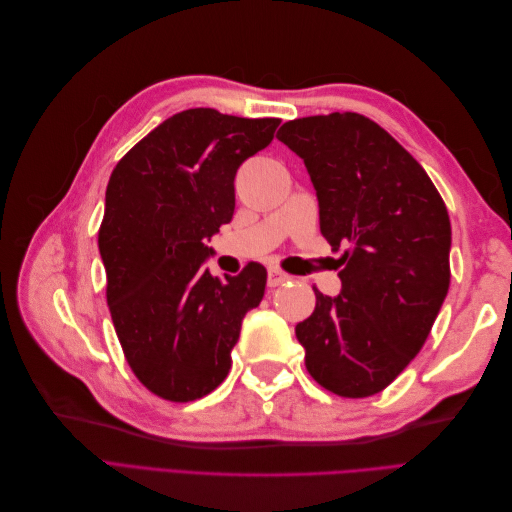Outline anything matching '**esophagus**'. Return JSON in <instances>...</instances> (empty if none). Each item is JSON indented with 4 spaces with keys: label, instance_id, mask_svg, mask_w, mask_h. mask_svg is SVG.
I'll return each instance as SVG.
<instances>
[{
    "label": "esophagus",
    "instance_id": "esophagus-1",
    "mask_svg": "<svg viewBox=\"0 0 512 512\" xmlns=\"http://www.w3.org/2000/svg\"><path fill=\"white\" fill-rule=\"evenodd\" d=\"M288 280H292V277H290L286 271H282L280 267H271V269H269V286H271V288L280 286V284H284V282H288Z\"/></svg>",
    "mask_w": 512,
    "mask_h": 512
}]
</instances>
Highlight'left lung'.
Returning <instances> with one entry per match:
<instances>
[{
    "mask_svg": "<svg viewBox=\"0 0 512 512\" xmlns=\"http://www.w3.org/2000/svg\"><path fill=\"white\" fill-rule=\"evenodd\" d=\"M277 138L318 194L320 232L342 292H316L299 322L305 367L339 397L384 391L423 348L451 284V220L436 185L395 138L359 113L286 121Z\"/></svg>",
    "mask_w": 512,
    "mask_h": 512,
    "instance_id": "left-lung-1",
    "label": "left lung"
}]
</instances>
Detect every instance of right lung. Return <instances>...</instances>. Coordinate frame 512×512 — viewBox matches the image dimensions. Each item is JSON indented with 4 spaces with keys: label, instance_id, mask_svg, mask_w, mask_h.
Segmentation results:
<instances>
[{
    "label": "right lung",
    "instance_id": "add662e5",
    "mask_svg": "<svg viewBox=\"0 0 512 512\" xmlns=\"http://www.w3.org/2000/svg\"><path fill=\"white\" fill-rule=\"evenodd\" d=\"M280 119L188 108L113 168L98 247L123 356L166 401L209 395L228 376L241 320L265 297L267 269L224 280L203 269L205 239L235 213V175L273 141Z\"/></svg>",
    "mask_w": 512,
    "mask_h": 512
}]
</instances>
